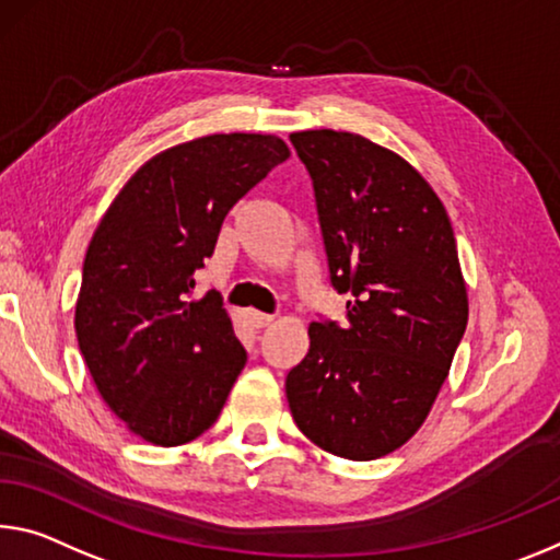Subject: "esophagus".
I'll use <instances>...</instances> for the list:
<instances>
[{"instance_id": "esophagus-1", "label": "esophagus", "mask_w": 560, "mask_h": 560, "mask_svg": "<svg viewBox=\"0 0 560 560\" xmlns=\"http://www.w3.org/2000/svg\"><path fill=\"white\" fill-rule=\"evenodd\" d=\"M248 322H252L256 328H264V326H269L273 322V316L261 314V312H252V314H248Z\"/></svg>"}]
</instances>
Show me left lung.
<instances>
[{
	"instance_id": "1",
	"label": "left lung",
	"mask_w": 560,
	"mask_h": 560,
	"mask_svg": "<svg viewBox=\"0 0 560 560\" xmlns=\"http://www.w3.org/2000/svg\"><path fill=\"white\" fill-rule=\"evenodd\" d=\"M314 184L331 287L346 322H312L289 371L291 416L341 458L392 454L421 429L468 322L454 229L436 191L351 131L291 135Z\"/></svg>"
}]
</instances>
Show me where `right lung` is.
I'll return each instance as SVG.
<instances>
[{"label":"right lung","mask_w":560,"mask_h":560,"mask_svg":"<svg viewBox=\"0 0 560 560\" xmlns=\"http://www.w3.org/2000/svg\"><path fill=\"white\" fill-rule=\"evenodd\" d=\"M289 147L211 135L156 154L124 184L86 248L74 328L106 406L154 446H182L219 419L246 363L217 291L194 299L229 209Z\"/></svg>","instance_id":"add662e5"}]
</instances>
